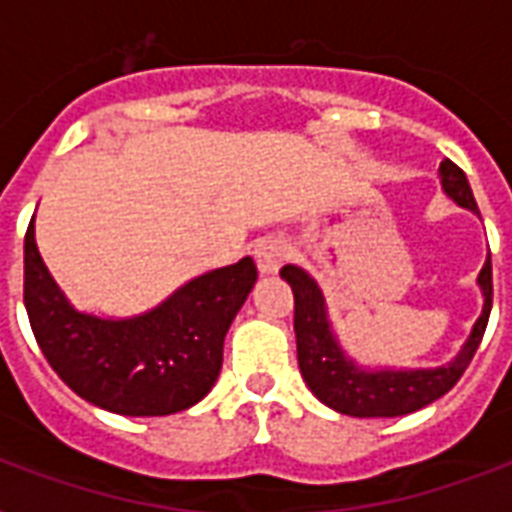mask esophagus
<instances>
[{
  "label": "esophagus",
  "instance_id": "1",
  "mask_svg": "<svg viewBox=\"0 0 512 512\" xmlns=\"http://www.w3.org/2000/svg\"><path fill=\"white\" fill-rule=\"evenodd\" d=\"M255 263L260 273H276L292 257V244L281 236H265L255 244Z\"/></svg>",
  "mask_w": 512,
  "mask_h": 512
}]
</instances>
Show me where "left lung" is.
Instances as JSON below:
<instances>
[{
	"mask_svg": "<svg viewBox=\"0 0 512 512\" xmlns=\"http://www.w3.org/2000/svg\"><path fill=\"white\" fill-rule=\"evenodd\" d=\"M438 177H441L446 196H452L460 207H468L478 215V204L470 191L468 177L457 164L444 159L438 167ZM281 279L295 292L297 361H300L305 385L321 404L348 417H401L449 393L476 356L486 324H489V313H492V255H489L478 273V287L484 292V311L452 364L438 366V369H372L369 372L342 353L327 319V305H324L319 284L297 265H284Z\"/></svg>",
	"mask_w": 512,
	"mask_h": 512,
	"instance_id": "left-lung-1",
	"label": "left lung"
}]
</instances>
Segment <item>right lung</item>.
Listing matches in <instances>:
<instances>
[{
    "label": "right lung",
    "instance_id": "obj_1",
    "mask_svg": "<svg viewBox=\"0 0 512 512\" xmlns=\"http://www.w3.org/2000/svg\"><path fill=\"white\" fill-rule=\"evenodd\" d=\"M257 281L252 257L183 284L135 319L76 311L34 239L23 241V303L58 377L84 401L127 417H164L199 404L223 366L225 332Z\"/></svg>",
    "mask_w": 512,
    "mask_h": 512
}]
</instances>
